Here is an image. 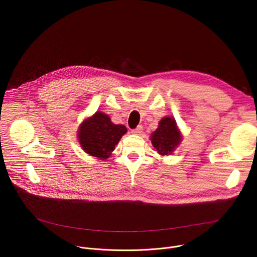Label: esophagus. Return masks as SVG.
Returning <instances> with one entry per match:
<instances>
[{"mask_svg": "<svg viewBox=\"0 0 257 257\" xmlns=\"http://www.w3.org/2000/svg\"><path fill=\"white\" fill-rule=\"evenodd\" d=\"M142 131H143V127L141 125H139V126H137L136 129L132 130V133L135 135H140L142 133Z\"/></svg>", "mask_w": 257, "mask_h": 257, "instance_id": "1", "label": "esophagus"}]
</instances>
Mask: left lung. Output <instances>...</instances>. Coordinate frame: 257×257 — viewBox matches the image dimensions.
Wrapping results in <instances>:
<instances>
[{"instance_id":"obj_1","label":"left lung","mask_w":257,"mask_h":257,"mask_svg":"<svg viewBox=\"0 0 257 257\" xmlns=\"http://www.w3.org/2000/svg\"><path fill=\"white\" fill-rule=\"evenodd\" d=\"M182 137L176 120L171 116H166L159 122L157 130L152 133L151 140L159 155L170 156L180 145Z\"/></svg>"}]
</instances>
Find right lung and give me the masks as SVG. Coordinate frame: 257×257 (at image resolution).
I'll list each match as a JSON object with an SVG mask.
<instances>
[{
  "label": "right lung",
  "mask_w": 257,
  "mask_h": 257,
  "mask_svg": "<svg viewBox=\"0 0 257 257\" xmlns=\"http://www.w3.org/2000/svg\"><path fill=\"white\" fill-rule=\"evenodd\" d=\"M126 133L124 125L114 124L109 116L97 111L79 125L77 138L84 153L104 161L112 156L115 146Z\"/></svg>",
  "instance_id": "right-lung-1"
}]
</instances>
